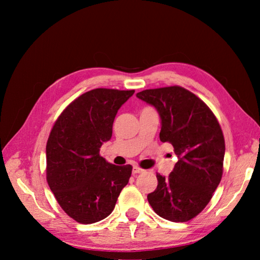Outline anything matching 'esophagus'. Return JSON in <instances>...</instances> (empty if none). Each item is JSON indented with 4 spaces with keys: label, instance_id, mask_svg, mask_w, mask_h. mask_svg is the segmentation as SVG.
Wrapping results in <instances>:
<instances>
[{
    "label": "esophagus",
    "instance_id": "obj_1",
    "mask_svg": "<svg viewBox=\"0 0 260 260\" xmlns=\"http://www.w3.org/2000/svg\"><path fill=\"white\" fill-rule=\"evenodd\" d=\"M142 172H144V170L141 169V167L136 166V165L133 166V174H138V173H142Z\"/></svg>",
    "mask_w": 260,
    "mask_h": 260
}]
</instances>
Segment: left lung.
I'll return each instance as SVG.
<instances>
[{
    "instance_id": "obj_1",
    "label": "left lung",
    "mask_w": 260,
    "mask_h": 260,
    "mask_svg": "<svg viewBox=\"0 0 260 260\" xmlns=\"http://www.w3.org/2000/svg\"><path fill=\"white\" fill-rule=\"evenodd\" d=\"M157 110L161 142H170L178 161L169 177L157 173L148 195L153 211L166 220L184 222L202 212L222 177L225 140L212 111L182 87L147 89L136 94Z\"/></svg>"
}]
</instances>
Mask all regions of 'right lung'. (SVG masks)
<instances>
[{
	"instance_id": "right-lung-1",
	"label": "right lung",
	"mask_w": 260,
	"mask_h": 260,
	"mask_svg": "<svg viewBox=\"0 0 260 260\" xmlns=\"http://www.w3.org/2000/svg\"><path fill=\"white\" fill-rule=\"evenodd\" d=\"M134 90L98 88L79 96L61 112L47 142V181L58 204L80 223L112 212L132 174L100 155L111 139L118 110Z\"/></svg>"
}]
</instances>
